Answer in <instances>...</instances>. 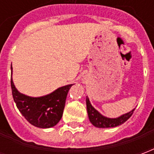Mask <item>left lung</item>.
I'll list each match as a JSON object with an SVG mask.
<instances>
[{"label": "left lung", "mask_w": 154, "mask_h": 154, "mask_svg": "<svg viewBox=\"0 0 154 154\" xmlns=\"http://www.w3.org/2000/svg\"><path fill=\"white\" fill-rule=\"evenodd\" d=\"M87 109L90 121L93 125L98 127V128H111V127L120 125L131 117L134 113V110H133L132 111H130L125 115H123L119 118L110 119V118L104 117L96 109H94V107L91 105L90 100L88 98H87Z\"/></svg>", "instance_id": "1"}]
</instances>
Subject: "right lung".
<instances>
[{
	"label": "right lung",
	"instance_id": "obj_1",
	"mask_svg": "<svg viewBox=\"0 0 154 154\" xmlns=\"http://www.w3.org/2000/svg\"><path fill=\"white\" fill-rule=\"evenodd\" d=\"M11 86L13 99L22 116L36 127L50 128L56 125L62 118L67 93L72 84L60 87L53 93L37 98L20 93L12 79Z\"/></svg>",
	"mask_w": 154,
	"mask_h": 154
}]
</instances>
